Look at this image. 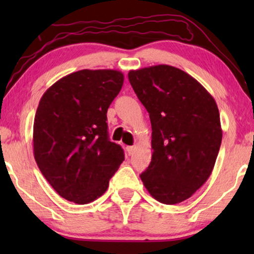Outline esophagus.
Returning a JSON list of instances; mask_svg holds the SVG:
<instances>
[{
  "label": "esophagus",
  "mask_w": 254,
  "mask_h": 254,
  "mask_svg": "<svg viewBox=\"0 0 254 254\" xmlns=\"http://www.w3.org/2000/svg\"><path fill=\"white\" fill-rule=\"evenodd\" d=\"M126 150H127V152H128V155H133L134 154V151H135V147H127L126 148Z\"/></svg>",
  "instance_id": "34e87169"
}]
</instances>
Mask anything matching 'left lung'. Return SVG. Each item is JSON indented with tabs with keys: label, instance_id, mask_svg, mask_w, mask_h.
Returning <instances> with one entry per match:
<instances>
[{
	"label": "left lung",
	"instance_id": "8db88e82",
	"mask_svg": "<svg viewBox=\"0 0 254 254\" xmlns=\"http://www.w3.org/2000/svg\"><path fill=\"white\" fill-rule=\"evenodd\" d=\"M151 123V162L140 177L159 202L176 204L209 178L222 142L213 96L182 69L157 64L128 72Z\"/></svg>",
	"mask_w": 254,
	"mask_h": 254
}]
</instances>
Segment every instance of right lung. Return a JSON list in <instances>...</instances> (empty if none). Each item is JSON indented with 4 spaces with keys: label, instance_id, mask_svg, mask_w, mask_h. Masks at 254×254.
<instances>
[{
    "label": "right lung",
    "instance_id": "obj_1",
    "mask_svg": "<svg viewBox=\"0 0 254 254\" xmlns=\"http://www.w3.org/2000/svg\"><path fill=\"white\" fill-rule=\"evenodd\" d=\"M124 74L83 69L50 86L33 124L38 168L64 199L92 202L106 192L125 155L107 134V109L120 92Z\"/></svg>",
    "mask_w": 254,
    "mask_h": 254
}]
</instances>
